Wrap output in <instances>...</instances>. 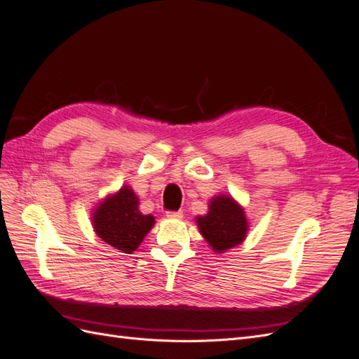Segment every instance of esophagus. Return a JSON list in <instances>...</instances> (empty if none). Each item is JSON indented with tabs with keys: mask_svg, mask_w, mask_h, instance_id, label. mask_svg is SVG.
<instances>
[{
	"mask_svg": "<svg viewBox=\"0 0 359 359\" xmlns=\"http://www.w3.org/2000/svg\"><path fill=\"white\" fill-rule=\"evenodd\" d=\"M166 217H168V219L180 220V219H182V211H168Z\"/></svg>",
	"mask_w": 359,
	"mask_h": 359,
	"instance_id": "obj_1",
	"label": "esophagus"
}]
</instances>
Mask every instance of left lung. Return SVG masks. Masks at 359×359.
Wrapping results in <instances>:
<instances>
[{
  "label": "left lung",
  "mask_w": 359,
  "mask_h": 359,
  "mask_svg": "<svg viewBox=\"0 0 359 359\" xmlns=\"http://www.w3.org/2000/svg\"><path fill=\"white\" fill-rule=\"evenodd\" d=\"M196 223L199 232L215 253H224L241 244L248 231L244 208L226 194L212 198L208 214L196 217Z\"/></svg>",
  "instance_id": "1"
}]
</instances>
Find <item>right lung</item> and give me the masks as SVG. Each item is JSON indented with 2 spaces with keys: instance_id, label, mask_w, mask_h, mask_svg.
Segmentation results:
<instances>
[{
  "instance_id": "add662e5",
  "label": "right lung",
  "mask_w": 359,
  "mask_h": 359,
  "mask_svg": "<svg viewBox=\"0 0 359 359\" xmlns=\"http://www.w3.org/2000/svg\"><path fill=\"white\" fill-rule=\"evenodd\" d=\"M97 236L123 253H133L153 229L154 217L139 211V199L128 186L109 194L93 212Z\"/></svg>"
}]
</instances>
